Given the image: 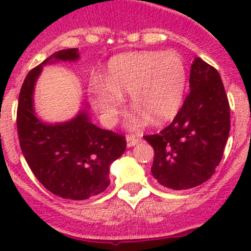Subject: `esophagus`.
<instances>
[{
  "label": "esophagus",
  "mask_w": 251,
  "mask_h": 251,
  "mask_svg": "<svg viewBox=\"0 0 251 251\" xmlns=\"http://www.w3.org/2000/svg\"><path fill=\"white\" fill-rule=\"evenodd\" d=\"M127 146L128 147H133V146H136L137 143H139L141 142V138L137 136H132V134H129V136H127Z\"/></svg>",
  "instance_id": "1"
}]
</instances>
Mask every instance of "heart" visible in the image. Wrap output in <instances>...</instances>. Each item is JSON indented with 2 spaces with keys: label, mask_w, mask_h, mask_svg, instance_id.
<instances>
[{
  "label": "heart",
  "mask_w": 251,
  "mask_h": 251,
  "mask_svg": "<svg viewBox=\"0 0 251 251\" xmlns=\"http://www.w3.org/2000/svg\"><path fill=\"white\" fill-rule=\"evenodd\" d=\"M186 66L174 51H134L114 56L106 77L94 76L89 84L90 101L101 122L112 126L129 93L137 109L128 117L129 128L172 119L181 108L186 90Z\"/></svg>",
  "instance_id": "heart-1"
}]
</instances>
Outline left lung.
<instances>
[{"instance_id":"8db88e82","label":"left lung","mask_w":251,"mask_h":251,"mask_svg":"<svg viewBox=\"0 0 251 251\" xmlns=\"http://www.w3.org/2000/svg\"><path fill=\"white\" fill-rule=\"evenodd\" d=\"M229 132L230 106L220 74L195 57L182 108L158 134L145 136L154 150L153 177L172 190L201 185L220 163Z\"/></svg>"}]
</instances>
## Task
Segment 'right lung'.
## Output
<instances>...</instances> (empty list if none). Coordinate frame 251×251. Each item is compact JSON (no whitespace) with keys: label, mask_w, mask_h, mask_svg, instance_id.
<instances>
[{"label":"right lung","mask_w":251,"mask_h":251,"mask_svg":"<svg viewBox=\"0 0 251 251\" xmlns=\"http://www.w3.org/2000/svg\"><path fill=\"white\" fill-rule=\"evenodd\" d=\"M79 57L77 49L60 50L32 69L22 84L17 106L20 146L32 174L51 194L75 201L86 200L108 187L110 165L127 147L123 136L93 123L88 106L63 123H49L37 117L34 92L44 66Z\"/></svg>","instance_id":"obj_1"}]
</instances>
